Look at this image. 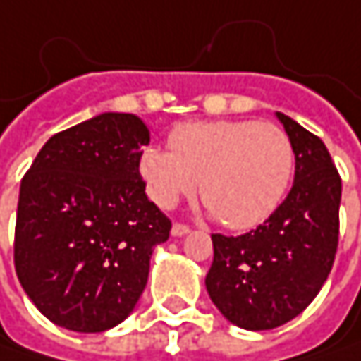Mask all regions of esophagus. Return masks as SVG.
Listing matches in <instances>:
<instances>
[{
  "mask_svg": "<svg viewBox=\"0 0 361 361\" xmlns=\"http://www.w3.org/2000/svg\"><path fill=\"white\" fill-rule=\"evenodd\" d=\"M188 232H190V226H188V224H181V221H176L173 228H171V234H173V236H183V234H188Z\"/></svg>",
  "mask_w": 361,
  "mask_h": 361,
  "instance_id": "34e87169",
  "label": "esophagus"
}]
</instances>
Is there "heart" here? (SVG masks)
<instances>
[{
  "instance_id": "1",
  "label": "heart",
  "mask_w": 361,
  "mask_h": 361,
  "mask_svg": "<svg viewBox=\"0 0 361 361\" xmlns=\"http://www.w3.org/2000/svg\"><path fill=\"white\" fill-rule=\"evenodd\" d=\"M169 150L146 148L140 176L150 198L171 209L196 192L232 230L261 226L284 200L295 173V148L276 123L192 121L169 131Z\"/></svg>"
}]
</instances>
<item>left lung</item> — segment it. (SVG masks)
Returning a JSON list of instances; mask_svg holds the SVG:
<instances>
[{
	"label": "left lung",
	"instance_id": "obj_1",
	"mask_svg": "<svg viewBox=\"0 0 361 361\" xmlns=\"http://www.w3.org/2000/svg\"><path fill=\"white\" fill-rule=\"evenodd\" d=\"M295 148V183L282 204L240 236L211 234L207 290L232 324L271 330L320 293L338 247L341 176L324 142L278 112Z\"/></svg>",
	"mask_w": 361,
	"mask_h": 361
}]
</instances>
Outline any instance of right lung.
<instances>
[{
    "label": "right lung",
    "instance_id": "right-lung-1",
    "mask_svg": "<svg viewBox=\"0 0 361 361\" xmlns=\"http://www.w3.org/2000/svg\"><path fill=\"white\" fill-rule=\"evenodd\" d=\"M148 127L104 112L51 135L20 181L14 267L54 324L104 332L135 307L171 219L140 176Z\"/></svg>",
    "mask_w": 361,
    "mask_h": 361
}]
</instances>
